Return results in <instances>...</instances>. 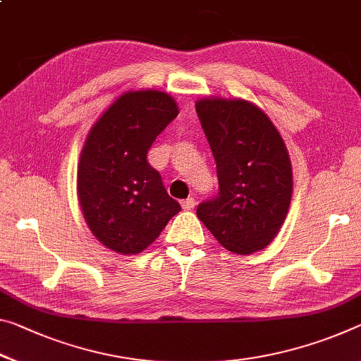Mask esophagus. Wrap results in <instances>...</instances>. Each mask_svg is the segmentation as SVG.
<instances>
[{"label": "esophagus", "instance_id": "esophagus-1", "mask_svg": "<svg viewBox=\"0 0 361 361\" xmlns=\"http://www.w3.org/2000/svg\"><path fill=\"white\" fill-rule=\"evenodd\" d=\"M181 205L185 210H191L194 209V205H196V201H194V197H188V199H183Z\"/></svg>", "mask_w": 361, "mask_h": 361}]
</instances>
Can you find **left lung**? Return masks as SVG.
I'll use <instances>...</instances> for the list:
<instances>
[{"label": "left lung", "mask_w": 361, "mask_h": 361, "mask_svg": "<svg viewBox=\"0 0 361 361\" xmlns=\"http://www.w3.org/2000/svg\"><path fill=\"white\" fill-rule=\"evenodd\" d=\"M196 112L219 176V192L197 205L199 220L230 252L265 249L284 223L293 196L283 138L247 101L201 99Z\"/></svg>", "instance_id": "8db88e82"}]
</instances>
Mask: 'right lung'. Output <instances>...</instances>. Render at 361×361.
Returning <instances> with one entry per match:
<instances>
[{
  "label": "right lung",
  "mask_w": 361,
  "mask_h": 361,
  "mask_svg": "<svg viewBox=\"0 0 361 361\" xmlns=\"http://www.w3.org/2000/svg\"><path fill=\"white\" fill-rule=\"evenodd\" d=\"M176 116L169 94L133 91L102 114L85 142L80 205L94 236L118 254H140L181 210L147 162L152 142Z\"/></svg>",
  "instance_id": "1"
}]
</instances>
